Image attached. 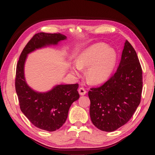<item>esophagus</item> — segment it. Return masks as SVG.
<instances>
[{"instance_id": "esophagus-1", "label": "esophagus", "mask_w": 155, "mask_h": 155, "mask_svg": "<svg viewBox=\"0 0 155 155\" xmlns=\"http://www.w3.org/2000/svg\"><path fill=\"white\" fill-rule=\"evenodd\" d=\"M78 91H79V94L81 95V96L85 95V94L87 93V90H86L85 88H83V87H80V88H79Z\"/></svg>"}]
</instances>
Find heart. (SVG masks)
Listing matches in <instances>:
<instances>
[{"label": "heart", "instance_id": "1", "mask_svg": "<svg viewBox=\"0 0 155 155\" xmlns=\"http://www.w3.org/2000/svg\"><path fill=\"white\" fill-rule=\"evenodd\" d=\"M117 62V55L114 49L108 48L104 43H96L89 46L79 55L77 64L72 71L79 75L81 68H88L87 80L92 84L104 82L114 71Z\"/></svg>", "mask_w": 155, "mask_h": 155}]
</instances>
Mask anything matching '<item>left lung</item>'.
Segmentation results:
<instances>
[{
    "label": "left lung",
    "mask_w": 155,
    "mask_h": 155,
    "mask_svg": "<svg viewBox=\"0 0 155 155\" xmlns=\"http://www.w3.org/2000/svg\"><path fill=\"white\" fill-rule=\"evenodd\" d=\"M142 79L137 54L126 41L115 74L88 92L92 124L103 131L112 132L127 123L141 101Z\"/></svg>",
    "instance_id": "left-lung-1"
}]
</instances>
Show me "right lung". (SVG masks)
Returning <instances> with one entry per match:
<instances>
[{
    "label": "right lung",
    "instance_id": "obj_1",
    "mask_svg": "<svg viewBox=\"0 0 155 155\" xmlns=\"http://www.w3.org/2000/svg\"><path fill=\"white\" fill-rule=\"evenodd\" d=\"M66 39L59 33L36 34L23 49L17 64L15 83L20 109L33 125L47 131L56 130L64 124L70 106L79 97V85H59L47 92H35L26 83L24 65L28 54Z\"/></svg>",
    "mask_w": 155,
    "mask_h": 155
}]
</instances>
